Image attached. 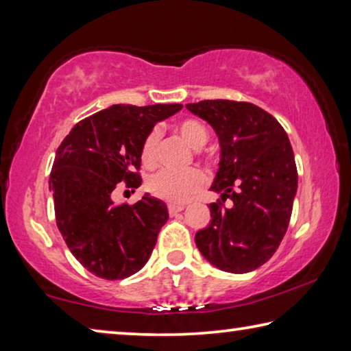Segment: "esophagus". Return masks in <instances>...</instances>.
<instances>
[{"mask_svg": "<svg viewBox=\"0 0 351 351\" xmlns=\"http://www.w3.org/2000/svg\"><path fill=\"white\" fill-rule=\"evenodd\" d=\"M184 207H186V204H178V203H171L169 204V213L170 215H175V213L184 210Z\"/></svg>", "mask_w": 351, "mask_h": 351, "instance_id": "34e87169", "label": "esophagus"}]
</instances>
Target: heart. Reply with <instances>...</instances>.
<instances>
[{
    "instance_id": "b5f03b06",
    "label": "heart",
    "mask_w": 351,
    "mask_h": 351,
    "mask_svg": "<svg viewBox=\"0 0 351 351\" xmlns=\"http://www.w3.org/2000/svg\"><path fill=\"white\" fill-rule=\"evenodd\" d=\"M175 132L178 136L192 148V150H199L206 145L209 139L206 127L197 119H182L175 125ZM159 142V132L152 130L147 134V138L142 142L141 148V159L145 167H153L156 162V147ZM206 178L199 170L192 169L175 173V171H158L152 175L147 181V189L153 197L161 198L170 203H182L195 195L198 190L204 186Z\"/></svg>"
}]
</instances>
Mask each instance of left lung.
<instances>
[{
    "label": "left lung",
    "instance_id": "1",
    "mask_svg": "<svg viewBox=\"0 0 351 351\" xmlns=\"http://www.w3.org/2000/svg\"><path fill=\"white\" fill-rule=\"evenodd\" d=\"M213 128L219 162L210 186L229 207L212 203L210 223L195 235L215 268L246 274L265 265L288 229L297 193V169L288 134L269 112L247 102L187 104Z\"/></svg>",
    "mask_w": 351,
    "mask_h": 351
}]
</instances>
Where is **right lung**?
<instances>
[{"label":"right lung","instance_id":"add662e5","mask_svg":"<svg viewBox=\"0 0 351 351\" xmlns=\"http://www.w3.org/2000/svg\"><path fill=\"white\" fill-rule=\"evenodd\" d=\"M181 104L111 105L83 119L57 148L49 176L57 228L74 257L105 280H122L144 268L167 223L164 201L145 193L133 206L116 204L112 192L142 180L141 148L158 122Z\"/></svg>","mask_w":351,"mask_h":351}]
</instances>
